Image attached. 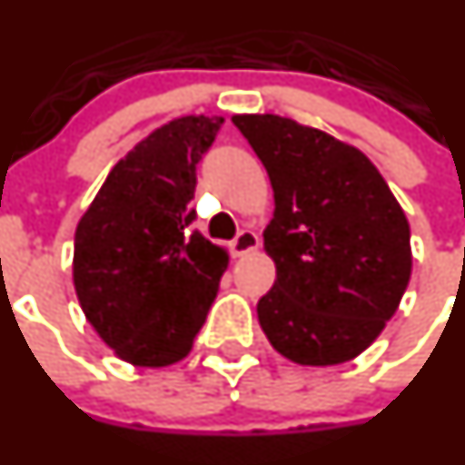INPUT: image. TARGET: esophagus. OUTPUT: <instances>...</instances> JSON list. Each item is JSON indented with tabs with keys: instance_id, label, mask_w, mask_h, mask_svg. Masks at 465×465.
Instances as JSON below:
<instances>
[{
	"instance_id": "obj_1",
	"label": "esophagus",
	"mask_w": 465,
	"mask_h": 465,
	"mask_svg": "<svg viewBox=\"0 0 465 465\" xmlns=\"http://www.w3.org/2000/svg\"><path fill=\"white\" fill-rule=\"evenodd\" d=\"M231 246H232V252L237 257L248 255V252L255 251V248L260 246V237H257V234L252 231H239L237 237L232 239Z\"/></svg>"
}]
</instances>
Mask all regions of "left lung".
<instances>
[{
	"mask_svg": "<svg viewBox=\"0 0 465 465\" xmlns=\"http://www.w3.org/2000/svg\"><path fill=\"white\" fill-rule=\"evenodd\" d=\"M269 173L264 248L275 282L257 302L271 346L302 366L364 352L395 314L411 275L409 223L355 146L278 114H234Z\"/></svg>",
	"mask_w": 465,
	"mask_h": 465,
	"instance_id": "1",
	"label": "left lung"
}]
</instances>
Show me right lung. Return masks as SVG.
Masks as SVG:
<instances>
[{"mask_svg":"<svg viewBox=\"0 0 465 465\" xmlns=\"http://www.w3.org/2000/svg\"><path fill=\"white\" fill-rule=\"evenodd\" d=\"M223 117L190 114L119 160L74 234V287L99 337L135 366H169L192 351L228 266L192 231L196 164Z\"/></svg>","mask_w":465,"mask_h":465,"instance_id":"add662e5","label":"right lung"}]
</instances>
